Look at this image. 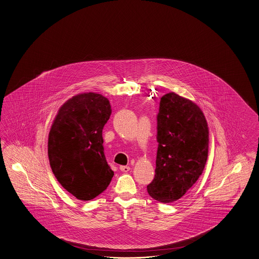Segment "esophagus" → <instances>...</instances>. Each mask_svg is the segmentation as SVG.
I'll return each instance as SVG.
<instances>
[{"instance_id":"esophagus-1","label":"esophagus","mask_w":259,"mask_h":259,"mask_svg":"<svg viewBox=\"0 0 259 259\" xmlns=\"http://www.w3.org/2000/svg\"><path fill=\"white\" fill-rule=\"evenodd\" d=\"M120 170L122 172H128L130 170V166H127V165H120Z\"/></svg>"}]
</instances>
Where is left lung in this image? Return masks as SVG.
<instances>
[{"label":"left lung","instance_id":"left-lung-1","mask_svg":"<svg viewBox=\"0 0 259 259\" xmlns=\"http://www.w3.org/2000/svg\"><path fill=\"white\" fill-rule=\"evenodd\" d=\"M156 139L155 175L147 190L153 199L170 203L184 196L204 170L208 123L194 102L169 93L160 100Z\"/></svg>","mask_w":259,"mask_h":259}]
</instances>
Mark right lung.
Listing matches in <instances>:
<instances>
[{
  "label": "right lung",
  "mask_w": 259,
  "mask_h": 259,
  "mask_svg": "<svg viewBox=\"0 0 259 259\" xmlns=\"http://www.w3.org/2000/svg\"><path fill=\"white\" fill-rule=\"evenodd\" d=\"M110 114L107 98L81 94L63 104L52 123L48 142L51 169L63 188L79 200L99 196L113 177L102 136Z\"/></svg>",
  "instance_id": "add662e5"
}]
</instances>
